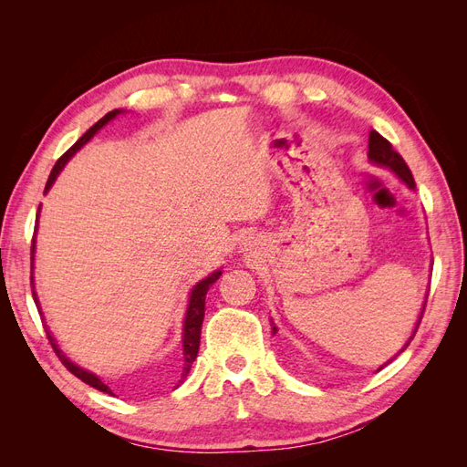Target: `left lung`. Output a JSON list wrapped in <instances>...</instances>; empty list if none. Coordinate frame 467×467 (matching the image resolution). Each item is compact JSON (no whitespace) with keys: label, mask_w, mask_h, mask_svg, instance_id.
<instances>
[{"label":"left lung","mask_w":467,"mask_h":467,"mask_svg":"<svg viewBox=\"0 0 467 467\" xmlns=\"http://www.w3.org/2000/svg\"><path fill=\"white\" fill-rule=\"evenodd\" d=\"M368 160H370L372 163L389 167L391 171H393L395 175H398L409 189H415V179H413V175H411V169L407 167L405 160L401 158V155H400L398 151H395V150L391 148V144L388 142V140H386L384 136H381V134H378L376 130H372V132H370V138H368ZM425 306H427V300H425V304H422L420 316H419V319H417V325H415V329H413V335L409 337V341L403 345V348L398 352V355H401V352L409 347V343L413 341V337H415V333H417V329H419V325H420L422 314H425ZM273 333H276V327H273ZM398 355H395V357H398ZM395 357H393V358H395ZM393 358H389L384 366H388ZM384 366H379L378 370L384 368Z\"/></svg>","instance_id":"obj_1"}]
</instances>
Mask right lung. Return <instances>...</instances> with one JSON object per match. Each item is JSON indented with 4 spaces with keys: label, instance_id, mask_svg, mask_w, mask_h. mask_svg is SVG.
<instances>
[{
    "label": "right lung",
    "instance_id": "obj_1",
    "mask_svg": "<svg viewBox=\"0 0 467 467\" xmlns=\"http://www.w3.org/2000/svg\"><path fill=\"white\" fill-rule=\"evenodd\" d=\"M119 112H122V110H110V112H107V115H105L101 120H97V122L91 126V129H89L86 134H83V136L78 140V142L62 155V158H60L58 161H56V165L52 167V171H50V177H48V181H47L45 192L50 191V187L54 185L56 177L60 175V171L64 169V165L69 161V158H74V153H76L81 146H86V144L89 142V140H91L99 130H101L109 120H112V119H115V117L119 115ZM38 214H40V206H38V212H36V225H38ZM36 225H35V228H36ZM35 234H36V232H35ZM33 261H35V237H33V247H31V285H33V298H35V304H36L38 314H40V306H38L36 292H35V276H33L35 265H33ZM220 275H222V271L212 273L210 276H206L204 280H201L199 285H196V286L192 288V292H191V300H189L187 316H185V325H182V370H181V376H179V379H177V386L182 384V381H185V378H187V374H189V370H191V366H192L196 355H199V347H201V327H202V319H204V300H206V292H208L210 286L214 285V282L220 278ZM45 329H47L48 341H50L54 352H56V355H58V358L62 360V364L66 366V368H67L69 372H72L74 376H78L81 381H86L88 386H91V388H95V389H99V391H103V393H110V395H112L110 388H109L107 384H103V381L99 379L93 372L83 370V368H79V366H76L72 360L66 358L64 352L58 348V345H56L54 337L50 335L48 327H45ZM177 386H175V388H177Z\"/></svg>",
    "mask_w": 467,
    "mask_h": 467
}]
</instances>
